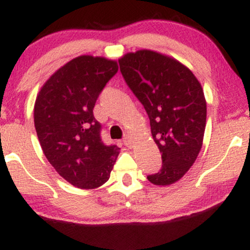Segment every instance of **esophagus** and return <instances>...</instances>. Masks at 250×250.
Listing matches in <instances>:
<instances>
[{
    "mask_svg": "<svg viewBox=\"0 0 250 250\" xmlns=\"http://www.w3.org/2000/svg\"><path fill=\"white\" fill-rule=\"evenodd\" d=\"M123 143H125V146H127V147H131V145H133V143H131V139L127 136V135H125V137L123 139Z\"/></svg>",
    "mask_w": 250,
    "mask_h": 250,
    "instance_id": "esophagus-1",
    "label": "esophagus"
}]
</instances>
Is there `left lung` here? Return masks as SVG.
<instances>
[{"label":"left lung","instance_id":"obj_1","mask_svg":"<svg viewBox=\"0 0 250 250\" xmlns=\"http://www.w3.org/2000/svg\"><path fill=\"white\" fill-rule=\"evenodd\" d=\"M129 88L150 121L162 168L147 179L166 187L181 180L196 161L205 136L207 102L193 71L174 57L141 49L120 57Z\"/></svg>","mask_w":250,"mask_h":250}]
</instances>
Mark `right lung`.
Here are the masks:
<instances>
[{
	"instance_id": "right-lung-1",
	"label": "right lung",
	"mask_w": 250,
	"mask_h": 250,
	"mask_svg": "<svg viewBox=\"0 0 250 250\" xmlns=\"http://www.w3.org/2000/svg\"><path fill=\"white\" fill-rule=\"evenodd\" d=\"M119 70L115 60L81 55L59 68L41 87L34 105V123L45 157L70 185L101 187L120 154L104 146L93 109L100 93Z\"/></svg>"
}]
</instances>
